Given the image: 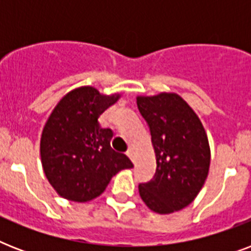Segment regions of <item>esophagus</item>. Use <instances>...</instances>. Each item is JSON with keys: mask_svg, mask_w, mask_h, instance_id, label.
I'll list each match as a JSON object with an SVG mask.
<instances>
[{"mask_svg": "<svg viewBox=\"0 0 251 251\" xmlns=\"http://www.w3.org/2000/svg\"><path fill=\"white\" fill-rule=\"evenodd\" d=\"M126 155L130 157V160L134 161V159H135V157H134V150L133 149L127 150V151H126Z\"/></svg>", "mask_w": 251, "mask_h": 251, "instance_id": "obj_1", "label": "esophagus"}]
</instances>
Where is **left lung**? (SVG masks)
Masks as SVG:
<instances>
[{"label":"left lung","mask_w":251,"mask_h":251,"mask_svg":"<svg viewBox=\"0 0 251 251\" xmlns=\"http://www.w3.org/2000/svg\"><path fill=\"white\" fill-rule=\"evenodd\" d=\"M137 105L156 155L155 176L139 185V195L157 214L182 210L194 201L208 175L211 153L204 127L177 94L138 96Z\"/></svg>","instance_id":"obj_1"}]
</instances>
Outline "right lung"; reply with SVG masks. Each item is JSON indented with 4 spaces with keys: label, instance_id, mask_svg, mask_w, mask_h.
Listing matches in <instances>:
<instances>
[{
    "label": "right lung",
    "instance_id": "obj_1",
    "mask_svg": "<svg viewBox=\"0 0 251 251\" xmlns=\"http://www.w3.org/2000/svg\"><path fill=\"white\" fill-rule=\"evenodd\" d=\"M118 99V94L106 96L94 87H80L65 95L49 116L41 134V164L62 198L91 201L117 172L133 168L125 153L110 147L113 131L99 124Z\"/></svg>",
    "mask_w": 251,
    "mask_h": 251
}]
</instances>
